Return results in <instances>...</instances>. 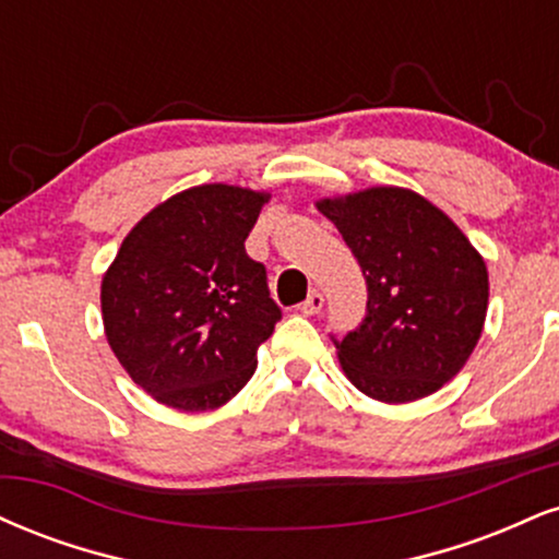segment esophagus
I'll list each match as a JSON object with an SVG mask.
<instances>
[{
    "label": "esophagus",
    "mask_w": 559,
    "mask_h": 559,
    "mask_svg": "<svg viewBox=\"0 0 559 559\" xmlns=\"http://www.w3.org/2000/svg\"><path fill=\"white\" fill-rule=\"evenodd\" d=\"M322 305H325V299H322V294H320V292H312V294H309V297L299 305V312L307 314V318H312V314H320V312H322Z\"/></svg>",
    "instance_id": "esophagus-1"
}]
</instances>
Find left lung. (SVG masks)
Here are the masks:
<instances>
[{
    "label": "left lung",
    "mask_w": 559,
    "mask_h": 559,
    "mask_svg": "<svg viewBox=\"0 0 559 559\" xmlns=\"http://www.w3.org/2000/svg\"><path fill=\"white\" fill-rule=\"evenodd\" d=\"M367 281L365 318L335 338L346 378L374 401L425 399L472 356L489 299L487 265L440 207L372 187L320 200Z\"/></svg>",
    "instance_id": "left-lung-1"
}]
</instances>
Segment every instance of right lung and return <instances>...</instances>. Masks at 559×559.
Segmentation results:
<instances>
[{"instance_id": "1", "label": "right lung", "mask_w": 559, "mask_h": 559, "mask_svg": "<svg viewBox=\"0 0 559 559\" xmlns=\"http://www.w3.org/2000/svg\"><path fill=\"white\" fill-rule=\"evenodd\" d=\"M267 194L228 185L185 190L127 234L100 284L111 352L145 393L211 412L258 367L281 307L245 239Z\"/></svg>"}]
</instances>
